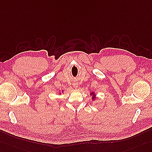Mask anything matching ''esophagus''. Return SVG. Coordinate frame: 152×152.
<instances>
[{
  "mask_svg": "<svg viewBox=\"0 0 152 152\" xmlns=\"http://www.w3.org/2000/svg\"><path fill=\"white\" fill-rule=\"evenodd\" d=\"M73 86L75 89H77V88H78V83H77V82H73Z\"/></svg>",
  "mask_w": 152,
  "mask_h": 152,
  "instance_id": "esophagus-1",
  "label": "esophagus"
}]
</instances>
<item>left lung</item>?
I'll list each match as a JSON object with an SVG mask.
<instances>
[{
  "label": "left lung",
  "mask_w": 152,
  "mask_h": 152,
  "mask_svg": "<svg viewBox=\"0 0 152 152\" xmlns=\"http://www.w3.org/2000/svg\"><path fill=\"white\" fill-rule=\"evenodd\" d=\"M91 95H93V97H92V99H95V94L94 93V92H92V93H91Z\"/></svg>",
  "instance_id": "1"
}]
</instances>
